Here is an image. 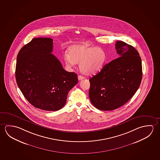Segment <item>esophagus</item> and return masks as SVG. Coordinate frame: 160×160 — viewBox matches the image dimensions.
<instances>
[{
    "label": "esophagus",
    "instance_id": "esophagus-1",
    "mask_svg": "<svg viewBox=\"0 0 160 160\" xmlns=\"http://www.w3.org/2000/svg\"><path fill=\"white\" fill-rule=\"evenodd\" d=\"M85 79V77L83 76H81V75H79L78 76V80H82V79Z\"/></svg>",
    "mask_w": 160,
    "mask_h": 160
}]
</instances>
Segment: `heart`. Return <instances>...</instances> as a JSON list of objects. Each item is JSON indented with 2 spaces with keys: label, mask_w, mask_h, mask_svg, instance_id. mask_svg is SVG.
<instances>
[{
  "label": "heart",
  "mask_w": 160,
  "mask_h": 160,
  "mask_svg": "<svg viewBox=\"0 0 160 160\" xmlns=\"http://www.w3.org/2000/svg\"><path fill=\"white\" fill-rule=\"evenodd\" d=\"M63 60L68 67L79 63L80 68L83 73L92 74L102 68L106 62L107 55L102 48L83 43L68 47V53L63 55Z\"/></svg>",
  "instance_id": "obj_1"
}]
</instances>
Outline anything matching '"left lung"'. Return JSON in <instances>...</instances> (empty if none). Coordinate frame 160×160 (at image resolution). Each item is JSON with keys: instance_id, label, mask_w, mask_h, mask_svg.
<instances>
[{"instance_id": "8db88e82", "label": "left lung", "mask_w": 160, "mask_h": 160, "mask_svg": "<svg viewBox=\"0 0 160 160\" xmlns=\"http://www.w3.org/2000/svg\"><path fill=\"white\" fill-rule=\"evenodd\" d=\"M115 49L119 58L104 66L89 79V98L99 110L121 107L131 99L141 82L142 61L138 51L121 41L116 42Z\"/></svg>"}]
</instances>
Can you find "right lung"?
Here are the masks:
<instances>
[{"mask_svg": "<svg viewBox=\"0 0 160 160\" xmlns=\"http://www.w3.org/2000/svg\"><path fill=\"white\" fill-rule=\"evenodd\" d=\"M52 50V39L35 38L20 50L16 63V81L24 97L47 111L63 107L68 92L78 82L77 74L65 70Z\"/></svg>", "mask_w": 160, "mask_h": 160, "instance_id": "right-lung-1", "label": "right lung"}]
</instances>
